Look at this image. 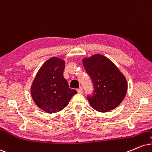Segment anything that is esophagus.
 I'll return each instance as SVG.
<instances>
[{
	"label": "esophagus",
	"mask_w": 152,
	"mask_h": 152,
	"mask_svg": "<svg viewBox=\"0 0 152 152\" xmlns=\"http://www.w3.org/2000/svg\"><path fill=\"white\" fill-rule=\"evenodd\" d=\"M77 92H78V93H80V94L83 93V88H82V87H80V88H79V89H77Z\"/></svg>",
	"instance_id": "obj_1"
}]
</instances>
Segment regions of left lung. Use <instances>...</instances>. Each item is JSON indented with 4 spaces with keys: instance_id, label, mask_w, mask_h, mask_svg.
I'll return each mask as SVG.
<instances>
[{
    "instance_id": "8db88e82",
    "label": "left lung",
    "mask_w": 152,
    "mask_h": 152,
    "mask_svg": "<svg viewBox=\"0 0 152 152\" xmlns=\"http://www.w3.org/2000/svg\"><path fill=\"white\" fill-rule=\"evenodd\" d=\"M85 70L93 83L87 99L92 108L107 112L118 107L126 96L127 83L124 75L110 59L99 54L83 59Z\"/></svg>"
}]
</instances>
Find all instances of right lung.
I'll return each instance as SVG.
<instances>
[{"label":"right lung","instance_id":"obj_1","mask_svg":"<svg viewBox=\"0 0 152 152\" xmlns=\"http://www.w3.org/2000/svg\"><path fill=\"white\" fill-rule=\"evenodd\" d=\"M65 62L53 57L36 74L31 86V96L36 105L48 113L61 111L68 104L77 91L69 88L63 77Z\"/></svg>","mask_w":152,"mask_h":152}]
</instances>
